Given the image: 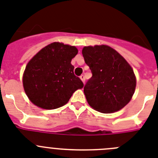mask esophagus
Returning a JSON list of instances; mask_svg holds the SVG:
<instances>
[{
    "mask_svg": "<svg viewBox=\"0 0 158 158\" xmlns=\"http://www.w3.org/2000/svg\"><path fill=\"white\" fill-rule=\"evenodd\" d=\"M80 78H81V80L83 82L85 81V75H84V74L81 75Z\"/></svg>",
    "mask_w": 158,
    "mask_h": 158,
    "instance_id": "esophagus-1",
    "label": "esophagus"
}]
</instances>
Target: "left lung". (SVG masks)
<instances>
[{
	"label": "left lung",
	"instance_id": "left-lung-1",
	"mask_svg": "<svg viewBox=\"0 0 158 158\" xmlns=\"http://www.w3.org/2000/svg\"><path fill=\"white\" fill-rule=\"evenodd\" d=\"M82 54L93 74L84 86L89 105L102 113L122 109L131 100L136 86L131 65L108 46L85 47Z\"/></svg>",
	"mask_w": 158,
	"mask_h": 158
}]
</instances>
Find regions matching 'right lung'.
<instances>
[{"label": "right lung", "instance_id": "right-lung-1", "mask_svg": "<svg viewBox=\"0 0 158 158\" xmlns=\"http://www.w3.org/2000/svg\"><path fill=\"white\" fill-rule=\"evenodd\" d=\"M77 52L75 47L53 43L30 60L23 73V85L33 104L43 109H55L65 105L77 89L83 88L71 64Z\"/></svg>", "mask_w": 158, "mask_h": 158}]
</instances>
